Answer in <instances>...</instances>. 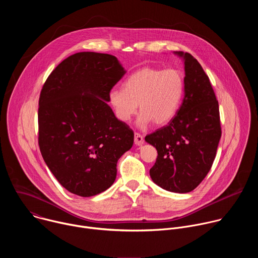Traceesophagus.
<instances>
[{"instance_id":"1","label":"esophagus","mask_w":258,"mask_h":258,"mask_svg":"<svg viewBox=\"0 0 258 258\" xmlns=\"http://www.w3.org/2000/svg\"><path fill=\"white\" fill-rule=\"evenodd\" d=\"M135 144L137 146H142L144 144V138L139 133H135Z\"/></svg>"}]
</instances>
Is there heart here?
<instances>
[{
	"label": "heart",
	"instance_id": "b5f03b06",
	"mask_svg": "<svg viewBox=\"0 0 258 258\" xmlns=\"http://www.w3.org/2000/svg\"><path fill=\"white\" fill-rule=\"evenodd\" d=\"M183 91L185 83L179 71L144 67L125 80L123 90L110 92L109 102L120 121L130 120L139 104L142 113L138 125L145 128L152 121L156 125L168 123L177 112Z\"/></svg>",
	"mask_w": 258,
	"mask_h": 258
}]
</instances>
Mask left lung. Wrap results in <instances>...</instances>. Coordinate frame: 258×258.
I'll return each mask as SVG.
<instances>
[{"label":"left lung","mask_w":258,"mask_h":258,"mask_svg":"<svg viewBox=\"0 0 258 258\" xmlns=\"http://www.w3.org/2000/svg\"><path fill=\"white\" fill-rule=\"evenodd\" d=\"M185 65L180 107L167 125L146 136L158 156L150 169L162 189L189 193L210 170L222 136L218 102L200 63L189 53L174 52Z\"/></svg>","instance_id":"1"}]
</instances>
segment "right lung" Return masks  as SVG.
I'll return each mask as SVG.
<instances>
[{
	"mask_svg": "<svg viewBox=\"0 0 258 258\" xmlns=\"http://www.w3.org/2000/svg\"><path fill=\"white\" fill-rule=\"evenodd\" d=\"M125 72L115 56L81 52L63 60L43 86L40 150L72 194L91 197L111 187L118 159L134 144V132L107 103Z\"/></svg>",
	"mask_w": 258,
	"mask_h": 258,
	"instance_id": "right-lung-1",
	"label": "right lung"
}]
</instances>
